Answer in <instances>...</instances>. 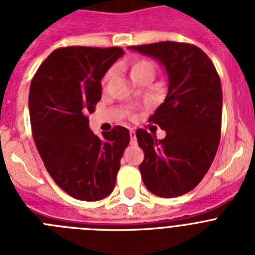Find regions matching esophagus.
Segmentation results:
<instances>
[{
  "instance_id": "34e87169",
  "label": "esophagus",
  "mask_w": 255,
  "mask_h": 255,
  "mask_svg": "<svg viewBox=\"0 0 255 255\" xmlns=\"http://www.w3.org/2000/svg\"><path fill=\"white\" fill-rule=\"evenodd\" d=\"M130 139H131L132 145H135V144H136V135H135L134 129H130Z\"/></svg>"
}]
</instances>
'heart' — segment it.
Returning a JSON list of instances; mask_svg holds the SVG:
<instances>
[{
  "mask_svg": "<svg viewBox=\"0 0 255 255\" xmlns=\"http://www.w3.org/2000/svg\"><path fill=\"white\" fill-rule=\"evenodd\" d=\"M153 73H154V65L149 60H147V58H135L131 64H130V75H131L132 79L138 78V76L143 75V74H152L153 75ZM112 74H114L112 70H110L106 74L102 80L103 84H106L111 79Z\"/></svg>",
  "mask_w": 255,
  "mask_h": 255,
  "instance_id": "heart-1",
  "label": "heart"
}]
</instances>
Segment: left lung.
I'll use <instances>...</instances> for the list:
<instances>
[{
	"label": "left lung",
	"mask_w": 255,
	"mask_h": 255,
	"mask_svg": "<svg viewBox=\"0 0 255 255\" xmlns=\"http://www.w3.org/2000/svg\"><path fill=\"white\" fill-rule=\"evenodd\" d=\"M158 60L167 74V96L149 121L166 131L162 140L136 130L144 161V185L157 197L186 194L202 181L217 153L222 120L221 80L208 56L197 46L179 42L131 46Z\"/></svg>",
	"instance_id": "left-lung-1"
}]
</instances>
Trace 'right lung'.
Masks as SVG:
<instances>
[{"label": "right lung", "instance_id": "add662e5", "mask_svg": "<svg viewBox=\"0 0 255 255\" xmlns=\"http://www.w3.org/2000/svg\"><path fill=\"white\" fill-rule=\"evenodd\" d=\"M120 47H65L53 51L37 70L29 91L31 132L47 171L75 199L96 202L111 194L129 130L115 126L98 138L88 114L102 97L101 79Z\"/></svg>", "mask_w": 255, "mask_h": 255}]
</instances>
